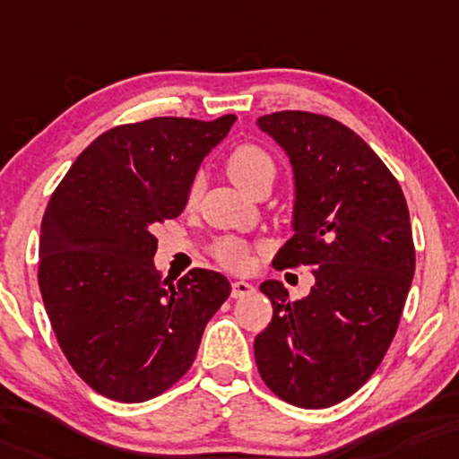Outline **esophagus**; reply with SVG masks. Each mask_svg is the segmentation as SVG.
<instances>
[{
    "label": "esophagus",
    "mask_w": 459,
    "mask_h": 459,
    "mask_svg": "<svg viewBox=\"0 0 459 459\" xmlns=\"http://www.w3.org/2000/svg\"><path fill=\"white\" fill-rule=\"evenodd\" d=\"M254 285L247 281H235L232 282L230 287V297H235V299H238V297H247V295H254Z\"/></svg>",
    "instance_id": "34e87169"
}]
</instances>
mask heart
Returning <instances> with one entry per match:
<instances>
[{"mask_svg": "<svg viewBox=\"0 0 459 459\" xmlns=\"http://www.w3.org/2000/svg\"><path fill=\"white\" fill-rule=\"evenodd\" d=\"M227 170L237 186L247 193L264 178H274V162L262 147L245 143L230 153ZM202 193V178H195L186 193V204L193 205ZM216 257L230 270H245L249 266V247L237 238H224L216 245Z\"/></svg>", "mask_w": 459, "mask_h": 459, "instance_id": "heart-1", "label": "heart"}]
</instances>
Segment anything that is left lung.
<instances>
[{"label":"left lung","instance_id":"left-lung-1","mask_svg":"<svg viewBox=\"0 0 459 459\" xmlns=\"http://www.w3.org/2000/svg\"><path fill=\"white\" fill-rule=\"evenodd\" d=\"M293 168V237L276 268L312 266L314 287L291 301L279 281L260 291L273 320L254 341L268 389L297 408L343 402L372 377L402 318L416 268L403 191L351 128L312 112L257 118Z\"/></svg>","mask_w":459,"mask_h":459}]
</instances>
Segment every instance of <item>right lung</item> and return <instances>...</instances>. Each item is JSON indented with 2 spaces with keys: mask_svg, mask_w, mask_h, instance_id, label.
Returning <instances> with one entry per match:
<instances>
[{
  "mask_svg": "<svg viewBox=\"0 0 459 459\" xmlns=\"http://www.w3.org/2000/svg\"><path fill=\"white\" fill-rule=\"evenodd\" d=\"M237 116L152 118L109 128L76 158L45 208L39 289L76 374L103 397L139 403L189 370L204 328L230 295L193 268L162 279L153 227L180 216L204 158Z\"/></svg>",
  "mask_w": 459,
  "mask_h": 459,
  "instance_id": "obj_1",
  "label": "right lung"
}]
</instances>
